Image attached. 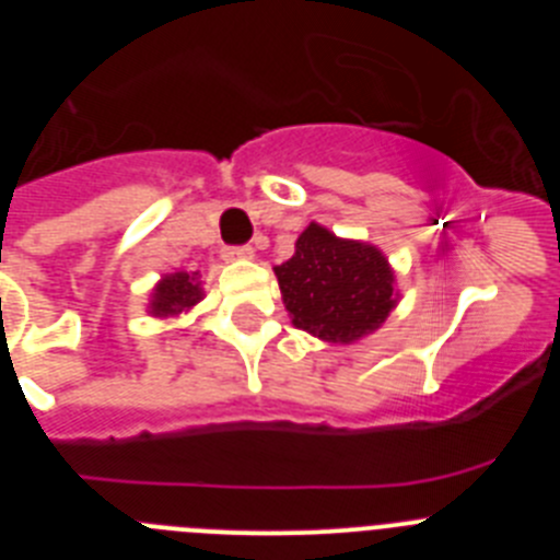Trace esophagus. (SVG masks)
Wrapping results in <instances>:
<instances>
[{"label": "esophagus", "mask_w": 560, "mask_h": 560, "mask_svg": "<svg viewBox=\"0 0 560 560\" xmlns=\"http://www.w3.org/2000/svg\"><path fill=\"white\" fill-rule=\"evenodd\" d=\"M224 257L226 260H252V257H255V249H252V246H226Z\"/></svg>", "instance_id": "obj_1"}]
</instances>
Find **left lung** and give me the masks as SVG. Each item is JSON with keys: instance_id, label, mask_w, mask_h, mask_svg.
Returning a JSON list of instances; mask_svg holds the SVG:
<instances>
[{"instance_id": "8db88e82", "label": "left lung", "mask_w": 560, "mask_h": 560, "mask_svg": "<svg viewBox=\"0 0 560 560\" xmlns=\"http://www.w3.org/2000/svg\"><path fill=\"white\" fill-rule=\"evenodd\" d=\"M275 275L294 328L330 345L373 334L398 303L395 271L384 252L336 237L319 224L305 226L294 255L275 266Z\"/></svg>"}]
</instances>
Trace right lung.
<instances>
[{
    "mask_svg": "<svg viewBox=\"0 0 560 560\" xmlns=\"http://www.w3.org/2000/svg\"><path fill=\"white\" fill-rule=\"evenodd\" d=\"M201 296H205V291H201L199 283V271H192V275H187V271H173V275H165L160 283L153 285L148 314L176 316L182 311H190Z\"/></svg>",
    "mask_w": 560,
    "mask_h": 560,
    "instance_id": "add662e5",
    "label": "right lung"
}]
</instances>
